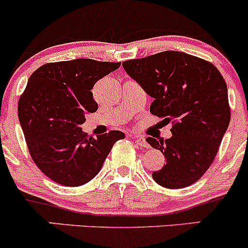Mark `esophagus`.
I'll list each match as a JSON object with an SVG mask.
<instances>
[{"label":"esophagus","instance_id":"1","mask_svg":"<svg viewBox=\"0 0 248 248\" xmlns=\"http://www.w3.org/2000/svg\"><path fill=\"white\" fill-rule=\"evenodd\" d=\"M131 136L134 137L135 140H136V143L140 145V147H143V148H148V147H149V145H148L147 141H145V140L143 139V137L136 136V135H131Z\"/></svg>","mask_w":248,"mask_h":248}]
</instances>
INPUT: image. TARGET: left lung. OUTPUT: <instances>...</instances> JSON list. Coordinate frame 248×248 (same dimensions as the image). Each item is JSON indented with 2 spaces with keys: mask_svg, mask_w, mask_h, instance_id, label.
Listing matches in <instances>:
<instances>
[{
  "mask_svg": "<svg viewBox=\"0 0 248 248\" xmlns=\"http://www.w3.org/2000/svg\"><path fill=\"white\" fill-rule=\"evenodd\" d=\"M123 68L154 98L150 113L172 122V137L147 142L165 155L153 179L167 188L192 185L206 172L231 122L228 92L218 69L179 51L123 62Z\"/></svg>",
  "mask_w": 248,
  "mask_h": 248,
  "instance_id": "8db88e82",
  "label": "left lung"
}]
</instances>
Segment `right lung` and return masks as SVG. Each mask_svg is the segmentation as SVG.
<instances>
[{
	"label": "right lung",
	"instance_id": "right-lung-1",
	"mask_svg": "<svg viewBox=\"0 0 248 248\" xmlns=\"http://www.w3.org/2000/svg\"><path fill=\"white\" fill-rule=\"evenodd\" d=\"M121 62L89 58L46 63L31 75L19 99L17 116L33 161L55 183L81 186L100 172L106 156L124 132L111 130L88 136L81 129L85 114L98 109L96 81Z\"/></svg>",
	"mask_w": 248,
	"mask_h": 248
}]
</instances>
